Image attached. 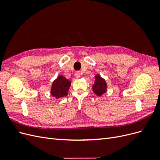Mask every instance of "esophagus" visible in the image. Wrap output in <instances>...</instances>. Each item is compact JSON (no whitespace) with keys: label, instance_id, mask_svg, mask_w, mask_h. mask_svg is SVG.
<instances>
[{"label":"esophagus","instance_id":"obj_1","mask_svg":"<svg viewBox=\"0 0 160 160\" xmlns=\"http://www.w3.org/2000/svg\"><path fill=\"white\" fill-rule=\"evenodd\" d=\"M75 76L76 78H79L80 77V72L79 71H76L75 73Z\"/></svg>","mask_w":160,"mask_h":160}]
</instances>
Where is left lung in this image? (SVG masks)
<instances>
[{"label":"left lung","instance_id":"1","mask_svg":"<svg viewBox=\"0 0 160 160\" xmlns=\"http://www.w3.org/2000/svg\"><path fill=\"white\" fill-rule=\"evenodd\" d=\"M107 88L108 87L105 81L103 78H101L99 75H96L95 81L94 85L92 87V89H93L94 93L98 96H101V95L105 93Z\"/></svg>","mask_w":160,"mask_h":160}]
</instances>
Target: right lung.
Listing matches in <instances>:
<instances>
[{
    "label": "right lung",
    "instance_id": "obj_1",
    "mask_svg": "<svg viewBox=\"0 0 160 160\" xmlns=\"http://www.w3.org/2000/svg\"><path fill=\"white\" fill-rule=\"evenodd\" d=\"M71 82L67 80L65 77L59 76L57 79L53 81L51 93L57 99L67 95V91L71 86Z\"/></svg>",
    "mask_w": 160,
    "mask_h": 160
}]
</instances>
